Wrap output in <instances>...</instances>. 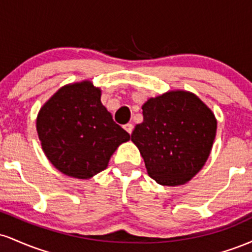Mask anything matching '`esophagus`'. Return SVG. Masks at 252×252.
<instances>
[{"instance_id":"esophagus-1","label":"esophagus","mask_w":252,"mask_h":252,"mask_svg":"<svg viewBox=\"0 0 252 252\" xmlns=\"http://www.w3.org/2000/svg\"><path fill=\"white\" fill-rule=\"evenodd\" d=\"M124 129H126V131L128 132V134H131L132 130H134V126H132L131 123H128V124H126V126H124Z\"/></svg>"}]
</instances>
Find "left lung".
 <instances>
[{
  "mask_svg": "<svg viewBox=\"0 0 252 252\" xmlns=\"http://www.w3.org/2000/svg\"><path fill=\"white\" fill-rule=\"evenodd\" d=\"M143 122L135 126L136 144L149 176L163 186L189 182L209 158L217 120L200 98L168 91L142 105Z\"/></svg>",
  "mask_w": 252,
  "mask_h": 252,
  "instance_id": "8db88e82",
  "label": "left lung"
}]
</instances>
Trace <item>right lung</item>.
Here are the masks:
<instances>
[{
	"label": "right lung",
	"mask_w": 252,
	"mask_h": 252,
	"mask_svg": "<svg viewBox=\"0 0 252 252\" xmlns=\"http://www.w3.org/2000/svg\"><path fill=\"white\" fill-rule=\"evenodd\" d=\"M36 130L51 163L77 179L105 169L118 146L130 140L100 102V89L89 80L58 90L40 109Z\"/></svg>",
	"instance_id": "1"
}]
</instances>
